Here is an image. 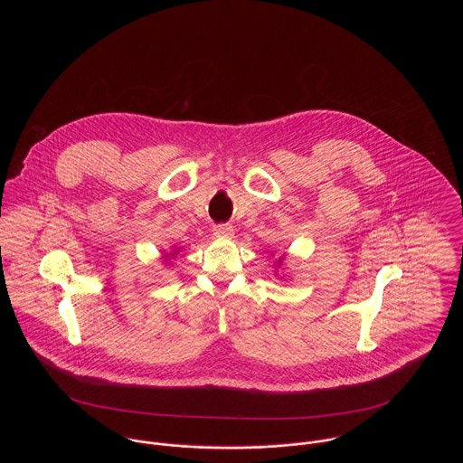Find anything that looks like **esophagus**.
I'll return each instance as SVG.
<instances>
[{"instance_id":"34e87169","label":"esophagus","mask_w":463,"mask_h":463,"mask_svg":"<svg viewBox=\"0 0 463 463\" xmlns=\"http://www.w3.org/2000/svg\"><path fill=\"white\" fill-rule=\"evenodd\" d=\"M213 235L219 239H232L233 237V228L230 224H217L213 228Z\"/></svg>"}]
</instances>
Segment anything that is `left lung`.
Instances as JSON below:
<instances>
[{
	"mask_svg": "<svg viewBox=\"0 0 463 463\" xmlns=\"http://www.w3.org/2000/svg\"><path fill=\"white\" fill-rule=\"evenodd\" d=\"M283 259H285V257H279V259H278V267L281 265V262H283Z\"/></svg>",
	"mask_w": 463,
	"mask_h": 463,
	"instance_id": "obj_1",
	"label": "left lung"
}]
</instances>
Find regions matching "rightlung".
<instances>
[{
  "mask_svg": "<svg viewBox=\"0 0 463 463\" xmlns=\"http://www.w3.org/2000/svg\"><path fill=\"white\" fill-rule=\"evenodd\" d=\"M180 251H182L180 248H173L169 253H164V255H162V260L165 262V265H167V262L171 264V259H175V257H176Z\"/></svg>",
  "mask_w": 463,
  "mask_h": 463,
  "instance_id": "add662e5",
  "label": "right lung"
}]
</instances>
